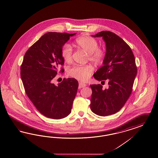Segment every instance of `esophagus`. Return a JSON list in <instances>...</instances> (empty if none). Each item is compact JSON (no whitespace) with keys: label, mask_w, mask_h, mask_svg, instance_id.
<instances>
[{"label":"esophagus","mask_w":158,"mask_h":158,"mask_svg":"<svg viewBox=\"0 0 158 158\" xmlns=\"http://www.w3.org/2000/svg\"><path fill=\"white\" fill-rule=\"evenodd\" d=\"M86 86H87V85L85 84V83H82L81 81H79V89L83 88V87H86Z\"/></svg>","instance_id":"34e87169"}]
</instances>
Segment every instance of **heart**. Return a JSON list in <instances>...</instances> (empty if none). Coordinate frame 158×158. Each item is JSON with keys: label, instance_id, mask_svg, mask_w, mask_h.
I'll return each instance as SVG.
<instances>
[{"label": "heart", "instance_id": "1", "mask_svg": "<svg viewBox=\"0 0 158 158\" xmlns=\"http://www.w3.org/2000/svg\"><path fill=\"white\" fill-rule=\"evenodd\" d=\"M75 44L89 54V59L95 64L102 62L105 57V52L98 47V44L95 39L89 36H83L77 39ZM61 56L65 62H70L72 60V47L65 44L62 46ZM93 68L90 65L81 66L76 65L69 69L68 73L70 76L81 81H86L90 77Z\"/></svg>", "mask_w": 158, "mask_h": 158}]
</instances>
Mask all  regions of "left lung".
Segmentation results:
<instances>
[{
	"mask_svg": "<svg viewBox=\"0 0 158 158\" xmlns=\"http://www.w3.org/2000/svg\"><path fill=\"white\" fill-rule=\"evenodd\" d=\"M93 37H102L106 46L103 66L93 77L96 80L108 82L104 89L101 85H90L92 89L90 108L101 116L112 115L124 106L131 93L137 67L134 54L129 46L117 35L101 31Z\"/></svg>",
	"mask_w": 158,
	"mask_h": 158,
	"instance_id": "left-lung-1",
	"label": "left lung"
}]
</instances>
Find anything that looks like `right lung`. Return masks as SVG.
<instances>
[{
    "label": "right lung",
    "mask_w": 158,
    "mask_h": 158,
    "mask_svg": "<svg viewBox=\"0 0 158 158\" xmlns=\"http://www.w3.org/2000/svg\"><path fill=\"white\" fill-rule=\"evenodd\" d=\"M76 35L48 32L30 47L21 66V77L30 100L42 115L54 119L67 117L71 112L77 94L78 81L64 79L55 85L53 79L64 60L62 46ZM64 71V69L61 72Z\"/></svg>",
    "instance_id": "right-lung-1"
}]
</instances>
